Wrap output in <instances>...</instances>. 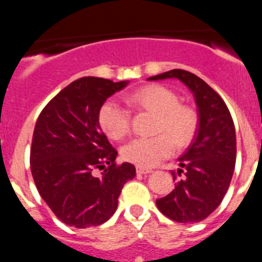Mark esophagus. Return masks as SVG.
I'll return each instance as SVG.
<instances>
[{"instance_id":"obj_1","label":"esophagus","mask_w":262,"mask_h":262,"mask_svg":"<svg viewBox=\"0 0 262 262\" xmlns=\"http://www.w3.org/2000/svg\"><path fill=\"white\" fill-rule=\"evenodd\" d=\"M151 172H152L151 169L140 168V166H138V168H136V173H138V174H148V173H151Z\"/></svg>"}]
</instances>
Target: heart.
<instances>
[{"label": "heart", "instance_id": "heart-1", "mask_svg": "<svg viewBox=\"0 0 262 262\" xmlns=\"http://www.w3.org/2000/svg\"><path fill=\"white\" fill-rule=\"evenodd\" d=\"M123 101L135 111L156 114L151 138H136L124 144L120 155L127 163L140 168H152L168 159L177 148L186 147L196 129V113L190 106L180 103L172 89L159 84L145 85L123 96ZM98 124L106 136L120 140L131 129V113L115 101H106L98 111Z\"/></svg>", "mask_w": 262, "mask_h": 262}]
</instances>
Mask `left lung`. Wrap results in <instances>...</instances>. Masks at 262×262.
I'll return each instance as SVG.
<instances>
[{"instance_id": "1", "label": "left lung", "mask_w": 262, "mask_h": 262, "mask_svg": "<svg viewBox=\"0 0 262 262\" xmlns=\"http://www.w3.org/2000/svg\"><path fill=\"white\" fill-rule=\"evenodd\" d=\"M178 78L191 90L200 126L193 143L178 161L184 173L176 187L156 201L157 209L178 223H196L209 216L226 195L236 163V134L231 113L219 94L202 78L172 69L148 80ZM176 180V173L172 172Z\"/></svg>"}]
</instances>
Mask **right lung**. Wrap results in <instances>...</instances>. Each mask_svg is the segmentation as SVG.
<instances>
[{
	"mask_svg": "<svg viewBox=\"0 0 262 262\" xmlns=\"http://www.w3.org/2000/svg\"><path fill=\"white\" fill-rule=\"evenodd\" d=\"M126 81L82 77L40 111L32 135L30 166L40 196L62 223L99 226L115 212L122 187L136 176L133 164H117V149L98 124V111ZM102 170L101 176L94 170Z\"/></svg>",
	"mask_w": 262,
	"mask_h": 262,
	"instance_id": "obj_1",
	"label": "right lung"
}]
</instances>
